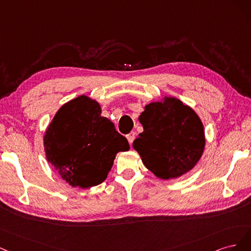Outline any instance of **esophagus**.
<instances>
[{
	"label": "esophagus",
	"mask_w": 251,
	"mask_h": 251,
	"mask_svg": "<svg viewBox=\"0 0 251 251\" xmlns=\"http://www.w3.org/2000/svg\"><path fill=\"white\" fill-rule=\"evenodd\" d=\"M134 137H135V133L134 132H130L129 134H127V140H128L129 144H130V145L132 144Z\"/></svg>",
	"instance_id": "1"
}]
</instances>
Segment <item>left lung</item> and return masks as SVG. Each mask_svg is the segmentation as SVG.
I'll return each instance as SVG.
<instances>
[{"label":"left lung","instance_id":"8db88e82","mask_svg":"<svg viewBox=\"0 0 251 251\" xmlns=\"http://www.w3.org/2000/svg\"><path fill=\"white\" fill-rule=\"evenodd\" d=\"M144 109L139 117L144 131L132 144L144 166L164 180L191 171L205 147L204 127L195 110L167 96Z\"/></svg>","mask_w":251,"mask_h":251}]
</instances>
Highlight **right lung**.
<instances>
[{
  "mask_svg": "<svg viewBox=\"0 0 251 251\" xmlns=\"http://www.w3.org/2000/svg\"><path fill=\"white\" fill-rule=\"evenodd\" d=\"M101 111L95 99L81 95L62 105L45 132L47 160L74 188L102 183L117 153L129 150L126 137Z\"/></svg>",
  "mask_w": 251,
  "mask_h": 251,
  "instance_id": "1",
  "label": "right lung"
}]
</instances>
